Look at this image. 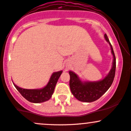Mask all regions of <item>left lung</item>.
I'll list each match as a JSON object with an SVG mask.
<instances>
[{
	"instance_id": "left-lung-1",
	"label": "left lung",
	"mask_w": 131,
	"mask_h": 131,
	"mask_svg": "<svg viewBox=\"0 0 131 131\" xmlns=\"http://www.w3.org/2000/svg\"><path fill=\"white\" fill-rule=\"evenodd\" d=\"M104 38L109 43L111 53L113 56L112 68L104 78L97 81H82L75 72L71 71L69 72V85L72 94L81 102H91L99 99L109 89L113 82L116 72V57L106 34H104Z\"/></svg>"
}]
</instances>
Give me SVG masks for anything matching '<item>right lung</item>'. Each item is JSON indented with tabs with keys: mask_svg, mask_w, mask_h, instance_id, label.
Segmentation results:
<instances>
[{
	"mask_svg": "<svg viewBox=\"0 0 131 131\" xmlns=\"http://www.w3.org/2000/svg\"><path fill=\"white\" fill-rule=\"evenodd\" d=\"M62 72V71L53 73L47 85L40 89H27L17 86L14 82L13 84L21 95L28 101L32 103H41L49 101L51 98L52 95L54 93L55 87Z\"/></svg>",
	"mask_w": 131,
	"mask_h": 131,
	"instance_id": "right-lung-1",
	"label": "right lung"
}]
</instances>
